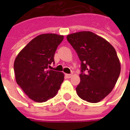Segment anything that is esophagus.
Wrapping results in <instances>:
<instances>
[{
	"mask_svg": "<svg viewBox=\"0 0 130 130\" xmlns=\"http://www.w3.org/2000/svg\"><path fill=\"white\" fill-rule=\"evenodd\" d=\"M65 76H66L67 78H71L72 77V74H65Z\"/></svg>",
	"mask_w": 130,
	"mask_h": 130,
	"instance_id": "34e87169",
	"label": "esophagus"
}]
</instances>
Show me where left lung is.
I'll return each mask as SVG.
<instances>
[{
    "label": "left lung",
    "instance_id": "1",
    "mask_svg": "<svg viewBox=\"0 0 130 130\" xmlns=\"http://www.w3.org/2000/svg\"><path fill=\"white\" fill-rule=\"evenodd\" d=\"M66 38L81 62L77 95L90 103L100 102L112 91L120 75V63L115 49L90 31L73 33Z\"/></svg>",
    "mask_w": 130,
    "mask_h": 130
}]
</instances>
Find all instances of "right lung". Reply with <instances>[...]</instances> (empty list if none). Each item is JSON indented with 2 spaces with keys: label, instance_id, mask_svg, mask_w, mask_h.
Returning a JSON list of instances; mask_svg holds the SVG:
<instances>
[{
  "label": "right lung",
  "instance_id": "right-lung-1",
  "mask_svg": "<svg viewBox=\"0 0 130 130\" xmlns=\"http://www.w3.org/2000/svg\"><path fill=\"white\" fill-rule=\"evenodd\" d=\"M64 36L43 34L32 40L19 52L13 64L17 83L30 99L42 103L53 98L64 79L62 72L47 70Z\"/></svg>",
  "mask_w": 130,
  "mask_h": 130
}]
</instances>
